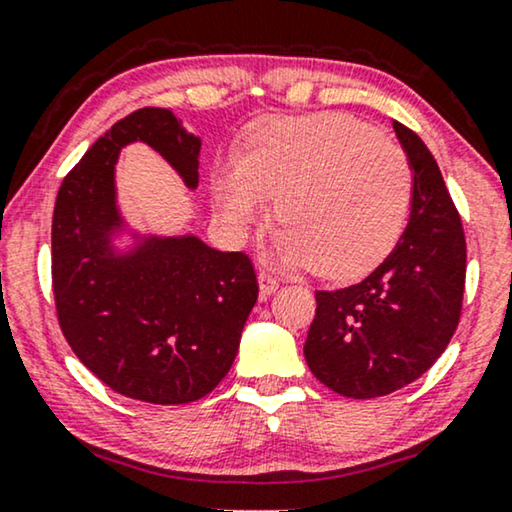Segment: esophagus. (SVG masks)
<instances>
[{
    "label": "esophagus",
    "mask_w": 512,
    "mask_h": 512,
    "mask_svg": "<svg viewBox=\"0 0 512 512\" xmlns=\"http://www.w3.org/2000/svg\"><path fill=\"white\" fill-rule=\"evenodd\" d=\"M277 289H279V279L272 275V272L268 270L258 272V296H261V300H268Z\"/></svg>",
    "instance_id": "obj_1"
}]
</instances>
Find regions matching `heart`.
<instances>
[{"label":"heart","instance_id":"heart-1","mask_svg":"<svg viewBox=\"0 0 512 512\" xmlns=\"http://www.w3.org/2000/svg\"><path fill=\"white\" fill-rule=\"evenodd\" d=\"M268 195H277L284 221L275 235L284 263L352 277L380 263L401 237L412 165L401 146L354 116L272 118L214 181L216 207L235 233L261 219Z\"/></svg>","mask_w":512,"mask_h":512}]
</instances>
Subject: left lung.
<instances>
[{
	"mask_svg": "<svg viewBox=\"0 0 512 512\" xmlns=\"http://www.w3.org/2000/svg\"><path fill=\"white\" fill-rule=\"evenodd\" d=\"M412 165V209L401 240L366 279L317 291L305 361L314 377L347 398L403 389L450 345L466 284V237L436 158L394 121Z\"/></svg>",
	"mask_w": 512,
	"mask_h": 512,
	"instance_id": "8db88e82",
	"label": "left lung"
}]
</instances>
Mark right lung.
<instances>
[{
    "label": "right lung",
    "instance_id": "obj_1",
    "mask_svg": "<svg viewBox=\"0 0 512 512\" xmlns=\"http://www.w3.org/2000/svg\"><path fill=\"white\" fill-rule=\"evenodd\" d=\"M130 142L149 144L188 188L198 186L200 139L170 109L144 107L111 125L55 198V312L69 347L107 387L156 405L193 403L233 366L258 298L254 263L193 235L144 237L116 254L114 163Z\"/></svg>",
    "mask_w": 512,
    "mask_h": 512
}]
</instances>
